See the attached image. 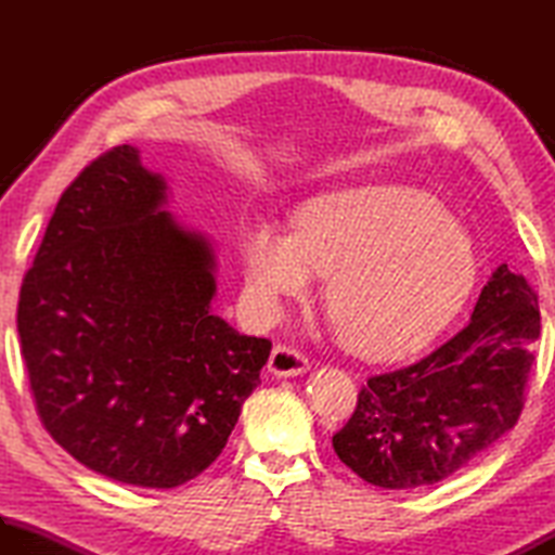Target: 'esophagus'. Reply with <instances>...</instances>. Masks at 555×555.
Listing matches in <instances>:
<instances>
[{
    "instance_id": "obj_1",
    "label": "esophagus",
    "mask_w": 555,
    "mask_h": 555,
    "mask_svg": "<svg viewBox=\"0 0 555 555\" xmlns=\"http://www.w3.org/2000/svg\"><path fill=\"white\" fill-rule=\"evenodd\" d=\"M267 370L274 376H298V374H305L310 370V362L296 348L274 346Z\"/></svg>"
}]
</instances>
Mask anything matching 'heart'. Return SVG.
<instances>
[{"instance_id":"b5f03b06","label":"heart","mask_w":555,"mask_h":555,"mask_svg":"<svg viewBox=\"0 0 555 555\" xmlns=\"http://www.w3.org/2000/svg\"><path fill=\"white\" fill-rule=\"evenodd\" d=\"M245 288L274 317L326 276L338 338L364 358H403L451 324L473 293V235L436 197L400 183H360L314 195L293 231L257 219L241 235Z\"/></svg>"}]
</instances>
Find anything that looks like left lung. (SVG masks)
Returning <instances> with one entry per match:
<instances>
[{
	"instance_id": "8db88e82",
	"label": "left lung",
	"mask_w": 555,
	"mask_h": 555,
	"mask_svg": "<svg viewBox=\"0 0 555 555\" xmlns=\"http://www.w3.org/2000/svg\"><path fill=\"white\" fill-rule=\"evenodd\" d=\"M541 332L537 293L508 264L493 271L469 324L410 367L370 376L334 451L382 489L429 487L508 434Z\"/></svg>"
}]
</instances>
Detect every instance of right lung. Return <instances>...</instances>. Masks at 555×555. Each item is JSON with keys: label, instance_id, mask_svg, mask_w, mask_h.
Segmentation results:
<instances>
[{"label": "right lung", "instance_id": "1", "mask_svg": "<svg viewBox=\"0 0 555 555\" xmlns=\"http://www.w3.org/2000/svg\"><path fill=\"white\" fill-rule=\"evenodd\" d=\"M164 205L167 181L138 147L88 164L59 197L16 317L44 429L143 489L215 463L271 350L211 312L215 247Z\"/></svg>", "mask_w": 555, "mask_h": 555}]
</instances>
